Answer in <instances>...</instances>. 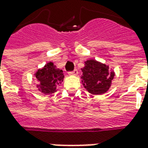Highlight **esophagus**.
Listing matches in <instances>:
<instances>
[{"mask_svg": "<svg viewBox=\"0 0 148 148\" xmlns=\"http://www.w3.org/2000/svg\"><path fill=\"white\" fill-rule=\"evenodd\" d=\"M68 74H69V75H71V76H73V75H77V70H74V71H71V72H68Z\"/></svg>", "mask_w": 148, "mask_h": 148, "instance_id": "obj_1", "label": "esophagus"}]
</instances>
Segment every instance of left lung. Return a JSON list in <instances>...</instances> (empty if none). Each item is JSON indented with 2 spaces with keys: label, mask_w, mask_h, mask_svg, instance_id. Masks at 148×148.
I'll list each match as a JSON object with an SVG mask.
<instances>
[{
  "label": "left lung",
  "mask_w": 148,
  "mask_h": 148,
  "mask_svg": "<svg viewBox=\"0 0 148 148\" xmlns=\"http://www.w3.org/2000/svg\"><path fill=\"white\" fill-rule=\"evenodd\" d=\"M82 82L89 93L94 95H101L106 93L112 85L115 76L114 71L109 66L95 59H89L85 62L82 68Z\"/></svg>",
  "instance_id": "8db88e82"
}]
</instances>
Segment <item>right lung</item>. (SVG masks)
<instances>
[{
	"label": "right lung",
	"instance_id": "add662e5",
	"mask_svg": "<svg viewBox=\"0 0 148 148\" xmlns=\"http://www.w3.org/2000/svg\"><path fill=\"white\" fill-rule=\"evenodd\" d=\"M34 75L38 82L37 89L44 94L55 93L58 86L64 78L62 71L56 67L51 62H47L41 69H38Z\"/></svg>",
	"mask_w": 148,
	"mask_h": 148
}]
</instances>
